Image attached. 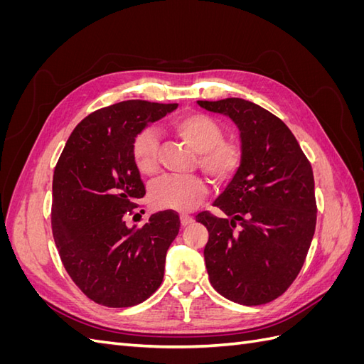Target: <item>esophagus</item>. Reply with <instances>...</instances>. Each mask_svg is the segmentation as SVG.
Masks as SVG:
<instances>
[{
  "mask_svg": "<svg viewBox=\"0 0 364 364\" xmlns=\"http://www.w3.org/2000/svg\"><path fill=\"white\" fill-rule=\"evenodd\" d=\"M194 222V218L191 217V215H186V214H182L181 215V225L182 226H188V225H191Z\"/></svg>",
  "mask_w": 364,
  "mask_h": 364,
  "instance_id": "1",
  "label": "esophagus"
}]
</instances>
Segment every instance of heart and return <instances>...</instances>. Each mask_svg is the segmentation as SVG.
Listing matches in <instances>:
<instances>
[{
    "label": "heart",
    "mask_w": 364,
    "mask_h": 364,
    "mask_svg": "<svg viewBox=\"0 0 364 364\" xmlns=\"http://www.w3.org/2000/svg\"><path fill=\"white\" fill-rule=\"evenodd\" d=\"M173 130L186 146L196 151L197 167L209 179L225 181L241 164V147L235 141L223 139V129L205 114H185L173 121ZM159 141L151 129L141 130L132 142V159L139 173L151 176L158 171ZM208 197L205 182L191 178H161L150 186V202L158 209L190 213Z\"/></svg>",
    "instance_id": "1"
}]
</instances>
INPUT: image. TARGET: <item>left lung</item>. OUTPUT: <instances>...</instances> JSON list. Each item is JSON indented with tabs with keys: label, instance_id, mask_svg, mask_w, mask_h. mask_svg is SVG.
<instances>
[{
	"label": "left lung",
	"instance_id": "obj_1",
	"mask_svg": "<svg viewBox=\"0 0 364 364\" xmlns=\"http://www.w3.org/2000/svg\"><path fill=\"white\" fill-rule=\"evenodd\" d=\"M197 103L234 121L243 151L234 179L213 203L228 218L196 215L209 234V282L241 305L272 302L299 274L314 235L311 164L291 130L264 107L234 97Z\"/></svg>",
	"mask_w": 364,
	"mask_h": 364
}]
</instances>
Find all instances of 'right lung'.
<instances>
[{"label": "right lung", "instance_id": "right-lung-1", "mask_svg": "<svg viewBox=\"0 0 364 364\" xmlns=\"http://www.w3.org/2000/svg\"><path fill=\"white\" fill-rule=\"evenodd\" d=\"M176 107L127 100L98 109L75 126L54 168V243L74 284L100 305H138L162 282L165 255L181 220L167 209L151 214L141 228H127L126 217L146 196L132 142Z\"/></svg>", "mask_w": 364, "mask_h": 364}]
</instances>
